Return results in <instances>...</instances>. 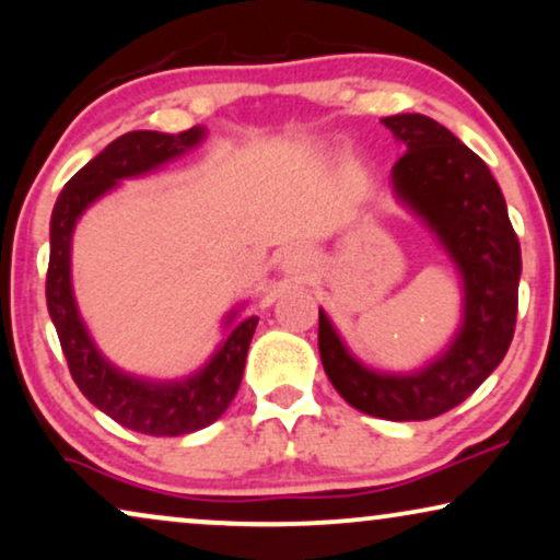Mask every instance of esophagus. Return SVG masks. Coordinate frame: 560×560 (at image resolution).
I'll use <instances>...</instances> for the list:
<instances>
[{"mask_svg":"<svg viewBox=\"0 0 560 560\" xmlns=\"http://www.w3.org/2000/svg\"><path fill=\"white\" fill-rule=\"evenodd\" d=\"M313 265V255L308 247H290L285 255H282V270L288 275H301Z\"/></svg>","mask_w":560,"mask_h":560,"instance_id":"34e87169","label":"esophagus"}]
</instances>
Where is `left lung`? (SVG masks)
Here are the masks:
<instances>
[{
	"mask_svg": "<svg viewBox=\"0 0 560 560\" xmlns=\"http://www.w3.org/2000/svg\"><path fill=\"white\" fill-rule=\"evenodd\" d=\"M382 125L405 144L389 178L395 198L423 221L462 278V326L420 370L393 374L359 362L318 308V351L351 408L385 420H428L464 402L508 354L523 259L502 190L477 152L423 114H395Z\"/></svg>",
	"mask_w": 560,
	"mask_h": 560,
	"instance_id": "left-lung-1",
	"label": "left lung"
}]
</instances>
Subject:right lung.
Returning <instances> with one entry per match:
<instances>
[{
  "instance_id": "right-lung-1",
  "label": "right lung",
  "mask_w": 560,
  "mask_h": 560,
  "mask_svg": "<svg viewBox=\"0 0 560 560\" xmlns=\"http://www.w3.org/2000/svg\"><path fill=\"white\" fill-rule=\"evenodd\" d=\"M206 140L203 127L180 135L137 129L114 140L89 160L60 190L50 217V262L45 280L48 313L56 326L68 370L91 405L119 425L144 435H186L211 425L224 416L242 385L244 362L257 316L236 318L240 308L224 318L226 336L209 362L180 380H148L112 364L91 339L83 324L71 280L73 229L83 211L127 178H142L171 160L196 150Z\"/></svg>"
}]
</instances>
